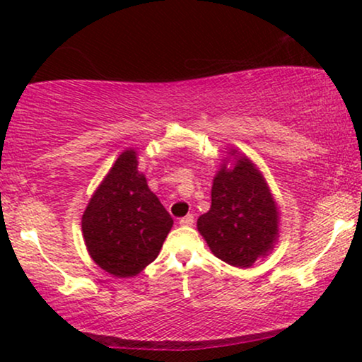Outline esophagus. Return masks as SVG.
Instances as JSON below:
<instances>
[{
    "mask_svg": "<svg viewBox=\"0 0 362 362\" xmlns=\"http://www.w3.org/2000/svg\"><path fill=\"white\" fill-rule=\"evenodd\" d=\"M180 224H181V226H192V224H194V216L187 214L186 217H181Z\"/></svg>",
    "mask_w": 362,
    "mask_h": 362,
    "instance_id": "1",
    "label": "esophagus"
}]
</instances>
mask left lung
Returning <instances> with one entry per match:
<instances>
[{"instance_id":"8db88e82","label":"left lung","mask_w":362,"mask_h":362,"mask_svg":"<svg viewBox=\"0 0 362 362\" xmlns=\"http://www.w3.org/2000/svg\"><path fill=\"white\" fill-rule=\"evenodd\" d=\"M230 156L234 166L224 163L217 171L211 209L197 219V230L217 259L247 269L274 249L279 209L254 163L237 150Z\"/></svg>"}]
</instances>
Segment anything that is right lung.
<instances>
[{
	"label": "right lung",
	"mask_w": 362,
	"mask_h": 362,
	"mask_svg": "<svg viewBox=\"0 0 362 362\" xmlns=\"http://www.w3.org/2000/svg\"><path fill=\"white\" fill-rule=\"evenodd\" d=\"M171 227V216L138 171L135 150L117 158L82 216L88 254L120 279L138 275L156 259Z\"/></svg>",
	"instance_id": "1"
}]
</instances>
